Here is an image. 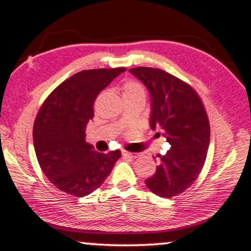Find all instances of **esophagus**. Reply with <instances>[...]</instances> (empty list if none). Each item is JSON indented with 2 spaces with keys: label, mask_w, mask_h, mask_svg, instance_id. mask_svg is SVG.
<instances>
[{
  "label": "esophagus",
  "mask_w": 251,
  "mask_h": 251,
  "mask_svg": "<svg viewBox=\"0 0 251 251\" xmlns=\"http://www.w3.org/2000/svg\"><path fill=\"white\" fill-rule=\"evenodd\" d=\"M123 156L124 157H136V153H132V152H128V151H125V150H123Z\"/></svg>",
  "instance_id": "obj_1"
}]
</instances>
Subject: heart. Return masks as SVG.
I'll list each match as a JSON object with an SVG mask.
<instances>
[{
  "mask_svg": "<svg viewBox=\"0 0 251 251\" xmlns=\"http://www.w3.org/2000/svg\"><path fill=\"white\" fill-rule=\"evenodd\" d=\"M123 94L124 96H133V95H147L144 84L137 79H127L123 84Z\"/></svg>",
  "mask_w": 251,
  "mask_h": 251,
  "instance_id": "1",
  "label": "heart"
}]
</instances>
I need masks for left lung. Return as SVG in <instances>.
I'll use <instances>...</instances> for the list:
<instances>
[{"mask_svg": "<svg viewBox=\"0 0 251 251\" xmlns=\"http://www.w3.org/2000/svg\"><path fill=\"white\" fill-rule=\"evenodd\" d=\"M150 92V126L164 131L170 148L158 155L156 173L145 180L162 198H173L194 183L201 172L210 144V121L202 100L187 82L157 68L130 69Z\"/></svg>", "mask_w": 251, "mask_h": 251, "instance_id": "obj_1", "label": "left lung"}]
</instances>
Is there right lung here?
Returning <instances> with one entry per match:
<instances>
[{"mask_svg":"<svg viewBox=\"0 0 251 251\" xmlns=\"http://www.w3.org/2000/svg\"><path fill=\"white\" fill-rule=\"evenodd\" d=\"M126 68L92 69L62 82L41 104L33 125V142L44 174L59 191L81 198L111 174L120 150L102 153L85 142V126L94 118L100 92Z\"/></svg>","mask_w":251,"mask_h":251,"instance_id":"obj_1","label":"right lung"}]
</instances>
